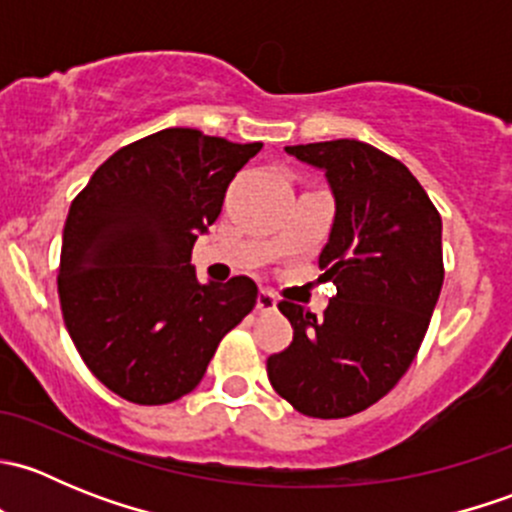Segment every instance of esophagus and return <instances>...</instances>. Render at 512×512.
<instances>
[{"mask_svg":"<svg viewBox=\"0 0 512 512\" xmlns=\"http://www.w3.org/2000/svg\"><path fill=\"white\" fill-rule=\"evenodd\" d=\"M275 309H277L275 294L267 292V289H260V294H257V312H275Z\"/></svg>","mask_w":512,"mask_h":512,"instance_id":"esophagus-1","label":"esophagus"}]
</instances>
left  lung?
Masks as SVG:
<instances>
[{
    "instance_id": "1",
    "label": "left lung",
    "mask_w": 512,
    "mask_h": 512,
    "mask_svg": "<svg viewBox=\"0 0 512 512\" xmlns=\"http://www.w3.org/2000/svg\"><path fill=\"white\" fill-rule=\"evenodd\" d=\"M324 170L334 225L319 255L337 285L322 317L280 302L292 344L267 359L270 384L299 414L344 418L389 394L426 337L443 285L441 215L401 160L361 141L287 146Z\"/></svg>"
}]
</instances>
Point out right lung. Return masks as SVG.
Segmentation results:
<instances>
[{
    "instance_id": "obj_1",
    "label": "right lung",
    "mask_w": 512,
    "mask_h": 512,
    "mask_svg": "<svg viewBox=\"0 0 512 512\" xmlns=\"http://www.w3.org/2000/svg\"><path fill=\"white\" fill-rule=\"evenodd\" d=\"M260 148L165 128L113 153L71 203L61 314L91 374L121 399L160 406L190 394L255 307L250 277L200 285L190 252Z\"/></svg>"
}]
</instances>
